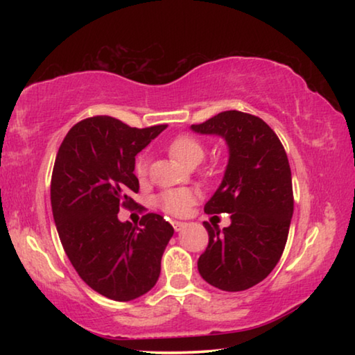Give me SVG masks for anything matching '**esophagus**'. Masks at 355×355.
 <instances>
[{"label":"esophagus","mask_w":355,"mask_h":355,"mask_svg":"<svg viewBox=\"0 0 355 355\" xmlns=\"http://www.w3.org/2000/svg\"><path fill=\"white\" fill-rule=\"evenodd\" d=\"M172 225H173V230H175V232H182L183 228L186 227V222H182V220H173V222H172Z\"/></svg>","instance_id":"1"}]
</instances>
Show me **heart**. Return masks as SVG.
<instances>
[{
	"label": "heart",
	"instance_id": "b5f03b06",
	"mask_svg": "<svg viewBox=\"0 0 355 355\" xmlns=\"http://www.w3.org/2000/svg\"><path fill=\"white\" fill-rule=\"evenodd\" d=\"M169 153L173 158L178 159L182 164L189 166L192 163H200L205 148L203 144L192 135H178L173 137L167 146ZM147 155H139L135 163V172L139 177L147 173ZM199 200V192L189 188H177L167 189L156 197V205L164 213L172 216H183L189 211V208Z\"/></svg>",
	"mask_w": 355,
	"mask_h": 355
}]
</instances>
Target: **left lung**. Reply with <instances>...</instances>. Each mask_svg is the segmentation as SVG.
Segmentation results:
<instances>
[{"instance_id":"8db88e82","label":"left lung","mask_w":355,"mask_h":355,"mask_svg":"<svg viewBox=\"0 0 355 355\" xmlns=\"http://www.w3.org/2000/svg\"><path fill=\"white\" fill-rule=\"evenodd\" d=\"M191 128L222 136L230 150L205 213L232 214V224L219 230L203 222L209 241L197 266L209 285L244 291L266 279L284 254L294 208L288 156L272 128L248 112L224 111Z\"/></svg>"}]
</instances>
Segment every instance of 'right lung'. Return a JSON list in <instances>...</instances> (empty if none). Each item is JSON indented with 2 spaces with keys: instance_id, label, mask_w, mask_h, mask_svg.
<instances>
[{
  "instance_id": "add662e5",
  "label": "right lung",
  "mask_w": 355,
  "mask_h": 355,
  "mask_svg": "<svg viewBox=\"0 0 355 355\" xmlns=\"http://www.w3.org/2000/svg\"><path fill=\"white\" fill-rule=\"evenodd\" d=\"M166 127L84 119L64 137L53 167L51 209L65 254L94 291L119 302L152 290L173 235L156 213L144 214L139 225L117 218L120 207H137L130 197L139 191L135 156Z\"/></svg>"
}]
</instances>
